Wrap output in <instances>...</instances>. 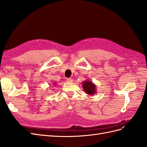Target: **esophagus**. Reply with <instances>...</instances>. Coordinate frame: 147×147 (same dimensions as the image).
<instances>
[{
    "instance_id": "34e87169",
    "label": "esophagus",
    "mask_w": 147,
    "mask_h": 147,
    "mask_svg": "<svg viewBox=\"0 0 147 147\" xmlns=\"http://www.w3.org/2000/svg\"><path fill=\"white\" fill-rule=\"evenodd\" d=\"M66 81H68V82H73V79L71 78H67L66 79Z\"/></svg>"
}]
</instances>
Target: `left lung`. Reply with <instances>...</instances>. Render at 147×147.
I'll return each instance as SVG.
<instances>
[{
  "label": "left lung",
  "instance_id": "obj_1",
  "mask_svg": "<svg viewBox=\"0 0 147 147\" xmlns=\"http://www.w3.org/2000/svg\"><path fill=\"white\" fill-rule=\"evenodd\" d=\"M82 87L86 93L89 95H93L97 92L96 85L89 79L82 82Z\"/></svg>",
  "mask_w": 147,
  "mask_h": 147
}]
</instances>
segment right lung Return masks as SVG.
<instances>
[{"instance_id":"obj_1","label":"right lung","mask_w":147,"mask_h":147,"mask_svg":"<svg viewBox=\"0 0 147 147\" xmlns=\"http://www.w3.org/2000/svg\"><path fill=\"white\" fill-rule=\"evenodd\" d=\"M53 85H56V84H56L55 82H53Z\"/></svg>"}]
</instances>
